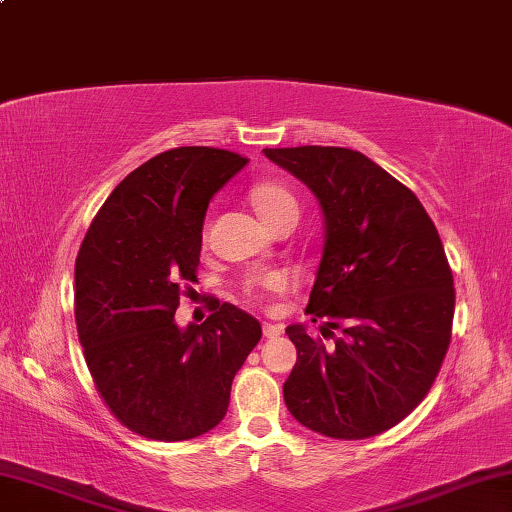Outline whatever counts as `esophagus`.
<instances>
[{"instance_id": "34e87169", "label": "esophagus", "mask_w": 512, "mask_h": 512, "mask_svg": "<svg viewBox=\"0 0 512 512\" xmlns=\"http://www.w3.org/2000/svg\"><path fill=\"white\" fill-rule=\"evenodd\" d=\"M262 332L266 339H277L284 329H282V325H275V323H262Z\"/></svg>"}]
</instances>
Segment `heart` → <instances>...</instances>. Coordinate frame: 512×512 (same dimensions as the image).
Wrapping results in <instances>:
<instances>
[{
	"mask_svg": "<svg viewBox=\"0 0 512 512\" xmlns=\"http://www.w3.org/2000/svg\"><path fill=\"white\" fill-rule=\"evenodd\" d=\"M250 203H253L255 212L259 214L266 225L273 223L275 219H280L284 214L296 212L298 214V201L287 187L280 183H259L253 189H250ZM287 284V277L282 273H271L264 277H257V280L250 284V291H277Z\"/></svg>",
	"mask_w": 512,
	"mask_h": 512,
	"instance_id": "obj_1",
	"label": "heart"
}]
</instances>
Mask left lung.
<instances>
[{
  "mask_svg": "<svg viewBox=\"0 0 512 512\" xmlns=\"http://www.w3.org/2000/svg\"><path fill=\"white\" fill-rule=\"evenodd\" d=\"M323 212L325 244L307 314L343 336L287 334L298 361L284 381L293 418L329 438L361 440L402 422L436 379L452 339L454 280L443 241L409 187L341 146L264 149Z\"/></svg>",
  "mask_w": 512,
  "mask_h": 512,
  "instance_id": "left-lung-1",
  "label": "left lung"
}]
</instances>
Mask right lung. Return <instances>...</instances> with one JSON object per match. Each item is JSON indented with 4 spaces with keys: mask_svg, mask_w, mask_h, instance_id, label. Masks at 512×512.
Segmentation results:
<instances>
[{
    "mask_svg": "<svg viewBox=\"0 0 512 512\" xmlns=\"http://www.w3.org/2000/svg\"><path fill=\"white\" fill-rule=\"evenodd\" d=\"M248 158L212 146L155 155L112 189L74 268L85 363L112 415L144 438L176 443L223 420L237 370L262 325L214 300L203 325L178 327L180 284L196 280L212 196Z\"/></svg>",
    "mask_w": 512,
    "mask_h": 512,
    "instance_id": "right-lung-1",
    "label": "right lung"
}]
</instances>
